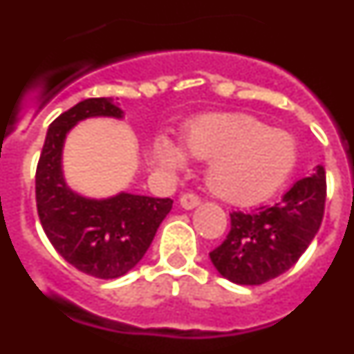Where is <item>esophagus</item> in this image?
Returning a JSON list of instances; mask_svg holds the SVG:
<instances>
[{
  "instance_id": "34e87169",
  "label": "esophagus",
  "mask_w": 354,
  "mask_h": 354,
  "mask_svg": "<svg viewBox=\"0 0 354 354\" xmlns=\"http://www.w3.org/2000/svg\"><path fill=\"white\" fill-rule=\"evenodd\" d=\"M180 205H183L184 209H195L200 205V198L196 195H193V193H184L183 196H180Z\"/></svg>"
}]
</instances>
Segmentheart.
I'll list each match as a JSON object with an SVG mask.
<instances>
[{
    "instance_id": "heart-1",
    "label": "heart",
    "mask_w": 354,
    "mask_h": 354,
    "mask_svg": "<svg viewBox=\"0 0 354 354\" xmlns=\"http://www.w3.org/2000/svg\"><path fill=\"white\" fill-rule=\"evenodd\" d=\"M184 147L193 158L209 161V189L232 204H252L271 195L298 159L292 134L245 113L193 122L184 133ZM186 152L168 138L159 143V158L170 168L183 167Z\"/></svg>"
}]
</instances>
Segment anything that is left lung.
Masks as SVG:
<instances>
[{
  "label": "left lung",
  "mask_w": 354,
  "mask_h": 354,
  "mask_svg": "<svg viewBox=\"0 0 354 354\" xmlns=\"http://www.w3.org/2000/svg\"><path fill=\"white\" fill-rule=\"evenodd\" d=\"M326 175L292 184L282 198L255 211L230 212V232L209 253L223 278L239 286H261L292 268L317 234L324 216Z\"/></svg>",
  "instance_id": "1"
}]
</instances>
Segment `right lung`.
<instances>
[{"label":"right lung","instance_id":"right-lung-1","mask_svg":"<svg viewBox=\"0 0 354 354\" xmlns=\"http://www.w3.org/2000/svg\"><path fill=\"white\" fill-rule=\"evenodd\" d=\"M92 117L122 118L109 97L84 99L49 126L35 174L37 211L55 250L76 270L95 278H118L142 261L174 200L118 193L86 198L67 186L62 152L67 133Z\"/></svg>","mask_w":354,"mask_h":354}]
</instances>
